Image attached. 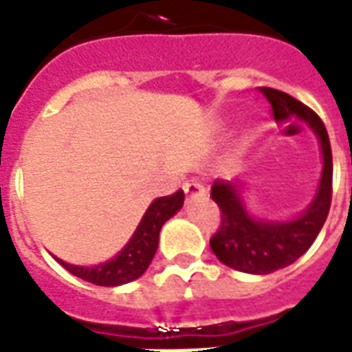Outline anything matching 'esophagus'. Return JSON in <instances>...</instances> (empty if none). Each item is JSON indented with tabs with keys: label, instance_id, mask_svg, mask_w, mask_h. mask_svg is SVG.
Here are the masks:
<instances>
[{
	"label": "esophagus",
	"instance_id": "obj_1",
	"mask_svg": "<svg viewBox=\"0 0 352 352\" xmlns=\"http://www.w3.org/2000/svg\"><path fill=\"white\" fill-rule=\"evenodd\" d=\"M184 192H186L188 197H197V195H204L206 190H204L203 182L197 181V179H192V181L184 182Z\"/></svg>",
	"mask_w": 352,
	"mask_h": 352
}]
</instances>
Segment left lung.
<instances>
[{"label":"left lung","mask_w":352,"mask_h":352,"mask_svg":"<svg viewBox=\"0 0 352 352\" xmlns=\"http://www.w3.org/2000/svg\"><path fill=\"white\" fill-rule=\"evenodd\" d=\"M259 93L272 106L276 120L296 115L312 127L322 144L323 171L316 197L305 214L278 223L254 219L246 214L239 203L237 182H214L212 199L221 210V225L210 237V246L221 263L248 274H270L303 256L322 230L333 199V153L322 118L283 91L259 87Z\"/></svg>","instance_id":"left-lung-1"}]
</instances>
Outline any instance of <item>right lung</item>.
<instances>
[{"mask_svg":"<svg viewBox=\"0 0 352 352\" xmlns=\"http://www.w3.org/2000/svg\"><path fill=\"white\" fill-rule=\"evenodd\" d=\"M184 203V192L171 193L166 197L155 199L148 212L144 214L137 232L133 234L131 241L124 246V250L115 259L96 267H76L58 259L65 270L74 274L76 278L89 281L100 287H117V285L129 283L133 279L140 278L149 263L153 259L157 246H159V232L166 221L182 208Z\"/></svg>","mask_w":352,"mask_h":352,"instance_id":"add662e5","label":"right lung"}]
</instances>
